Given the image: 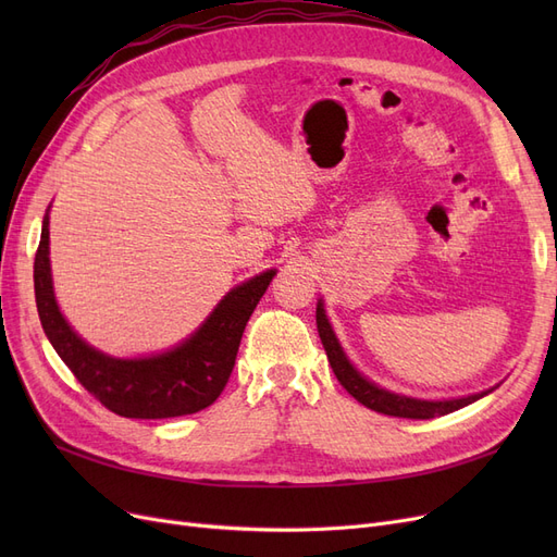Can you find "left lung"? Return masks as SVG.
Returning a JSON list of instances; mask_svg holds the SVG:
<instances>
[{"instance_id": "obj_1", "label": "left lung", "mask_w": 557, "mask_h": 557, "mask_svg": "<svg viewBox=\"0 0 557 557\" xmlns=\"http://www.w3.org/2000/svg\"><path fill=\"white\" fill-rule=\"evenodd\" d=\"M315 325H318V334L320 342H323V348L327 352V360L332 364L334 376L339 379V383L346 387V391L356 397L360 404H364L367 409L385 413V416H395V418H413V420H428V418H436V416H446L458 411L467 404L476 401L485 395H491L495 387L491 391H483L476 395H467V397H453V399H418V397H409V395H399L393 391H385V387L376 385L374 381H369L367 376H362L356 364L348 360V356L344 352L339 339L330 325V318L325 313V305L323 299H318L315 307Z\"/></svg>"}]
</instances>
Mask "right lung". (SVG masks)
Masks as SVG:
<instances>
[{"label": "right lung", "instance_id": "obj_1", "mask_svg": "<svg viewBox=\"0 0 557 557\" xmlns=\"http://www.w3.org/2000/svg\"><path fill=\"white\" fill-rule=\"evenodd\" d=\"M48 211L35 258V295L41 327L78 383L104 407L125 418H176L211 407L234 369L242 334L276 269L252 276L218 301L188 339L144 358H113L83 342L66 323L50 276Z\"/></svg>", "mask_w": 557, "mask_h": 557}]
</instances>
